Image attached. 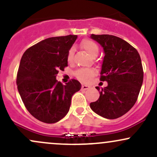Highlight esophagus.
<instances>
[{"label":"esophagus","mask_w":157,"mask_h":157,"mask_svg":"<svg viewBox=\"0 0 157 157\" xmlns=\"http://www.w3.org/2000/svg\"><path fill=\"white\" fill-rule=\"evenodd\" d=\"M89 88H90V86H87V85H82L81 89H83V90H86V89H89Z\"/></svg>","instance_id":"obj_1"}]
</instances>
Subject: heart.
<instances>
[{
	"mask_svg": "<svg viewBox=\"0 0 157 157\" xmlns=\"http://www.w3.org/2000/svg\"><path fill=\"white\" fill-rule=\"evenodd\" d=\"M80 46L83 50L88 53V54L92 57H96L99 52V48L95 42L90 39H84L80 43ZM74 58V49L71 48L67 54V60L68 63H71ZM95 70L92 68H81L76 72V76L80 81L89 82L92 78L95 75Z\"/></svg>",
	"mask_w": 157,
	"mask_h": 157,
	"instance_id": "heart-1",
	"label": "heart"
}]
</instances>
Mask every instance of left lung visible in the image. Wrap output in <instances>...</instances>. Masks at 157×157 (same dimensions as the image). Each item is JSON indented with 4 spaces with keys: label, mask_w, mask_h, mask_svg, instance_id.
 Listing matches in <instances>:
<instances>
[{
    "label": "left lung",
    "mask_w": 157,
    "mask_h": 157,
    "mask_svg": "<svg viewBox=\"0 0 157 157\" xmlns=\"http://www.w3.org/2000/svg\"><path fill=\"white\" fill-rule=\"evenodd\" d=\"M90 37L104 49L100 80L108 83L101 89L96 87L100 97L90 107L105 118H118L136 102L144 77L142 60L137 50L119 37L106 34Z\"/></svg>",
    "instance_id": "obj_1"
}]
</instances>
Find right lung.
I'll return each instance as SVG.
<instances>
[{
  "label": "right lung",
  "mask_w": 157,
  "mask_h": 157,
  "mask_svg": "<svg viewBox=\"0 0 157 157\" xmlns=\"http://www.w3.org/2000/svg\"><path fill=\"white\" fill-rule=\"evenodd\" d=\"M77 38H48L28 48L21 59L16 80L18 92L29 113L44 123H56L64 118L71 97L81 89L75 79L65 85L56 79L59 71L68 66L67 54Z\"/></svg>",
  "instance_id": "right-lung-1"
}]
</instances>
